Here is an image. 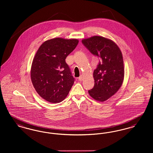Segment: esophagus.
Instances as JSON below:
<instances>
[{"label":"esophagus","instance_id":"1","mask_svg":"<svg viewBox=\"0 0 153 153\" xmlns=\"http://www.w3.org/2000/svg\"><path fill=\"white\" fill-rule=\"evenodd\" d=\"M82 79H83V76H82V75H80V76L78 78V80L81 81V80H82Z\"/></svg>","mask_w":153,"mask_h":153}]
</instances>
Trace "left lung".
I'll return each mask as SVG.
<instances>
[{"mask_svg": "<svg viewBox=\"0 0 153 153\" xmlns=\"http://www.w3.org/2000/svg\"><path fill=\"white\" fill-rule=\"evenodd\" d=\"M94 55L100 58L93 73L94 88L88 94L95 100L104 102L120 88L124 76L122 53L117 45L104 37L94 36L82 40Z\"/></svg>", "mask_w": 153, "mask_h": 153, "instance_id": "1", "label": "left lung"}]
</instances>
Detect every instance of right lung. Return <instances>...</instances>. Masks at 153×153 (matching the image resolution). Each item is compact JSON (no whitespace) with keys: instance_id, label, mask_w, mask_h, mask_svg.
<instances>
[{"instance_id":"add662e5","label":"right lung","mask_w":153,"mask_h":153,"mask_svg":"<svg viewBox=\"0 0 153 153\" xmlns=\"http://www.w3.org/2000/svg\"><path fill=\"white\" fill-rule=\"evenodd\" d=\"M78 42L75 39L54 38L43 42L35 55L32 82L40 96L49 102L63 101L73 86L74 78L65 59Z\"/></svg>"}]
</instances>
